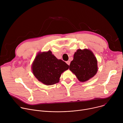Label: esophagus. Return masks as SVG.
I'll return each mask as SVG.
<instances>
[{"label":"esophagus","instance_id":"34e87169","mask_svg":"<svg viewBox=\"0 0 123 123\" xmlns=\"http://www.w3.org/2000/svg\"><path fill=\"white\" fill-rule=\"evenodd\" d=\"M66 63L68 65V66H69V64H70V62L69 61H67V62H66Z\"/></svg>","mask_w":123,"mask_h":123}]
</instances>
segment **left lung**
Returning a JSON list of instances; mask_svg holds the SVG:
<instances>
[{
	"instance_id": "obj_1",
	"label": "left lung",
	"mask_w": 123,
	"mask_h": 123,
	"mask_svg": "<svg viewBox=\"0 0 123 123\" xmlns=\"http://www.w3.org/2000/svg\"><path fill=\"white\" fill-rule=\"evenodd\" d=\"M69 70L81 82L87 81L94 76L98 70L97 61L91 50L79 49L75 53Z\"/></svg>"
}]
</instances>
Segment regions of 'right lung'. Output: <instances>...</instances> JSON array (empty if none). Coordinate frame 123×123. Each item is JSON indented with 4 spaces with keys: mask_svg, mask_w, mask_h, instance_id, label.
<instances>
[{
    "mask_svg": "<svg viewBox=\"0 0 123 123\" xmlns=\"http://www.w3.org/2000/svg\"><path fill=\"white\" fill-rule=\"evenodd\" d=\"M68 68V64L61 60H57L50 50L39 53L32 67L35 76L48 85L58 83L61 74Z\"/></svg>",
    "mask_w": 123,
    "mask_h": 123,
    "instance_id": "right-lung-1",
    "label": "right lung"
}]
</instances>
